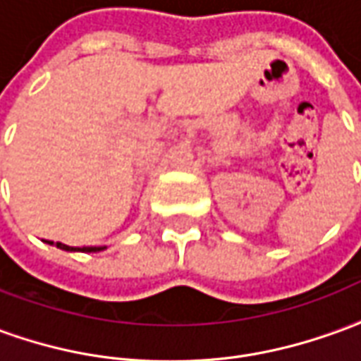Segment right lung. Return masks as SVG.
<instances>
[{"instance_id":"1","label":"right lung","mask_w":361,"mask_h":361,"mask_svg":"<svg viewBox=\"0 0 361 361\" xmlns=\"http://www.w3.org/2000/svg\"><path fill=\"white\" fill-rule=\"evenodd\" d=\"M50 243V245H54V242H46ZM56 247H59V250L63 251H82V253H96V251H104L106 250V245H98V247H71V245H66V243L61 242H56Z\"/></svg>"}]
</instances>
